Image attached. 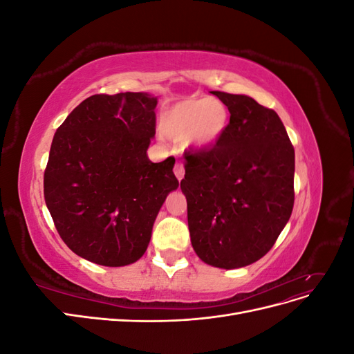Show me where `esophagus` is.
Returning <instances> with one entry per match:
<instances>
[{
    "instance_id": "obj_1",
    "label": "esophagus",
    "mask_w": 354,
    "mask_h": 354,
    "mask_svg": "<svg viewBox=\"0 0 354 354\" xmlns=\"http://www.w3.org/2000/svg\"><path fill=\"white\" fill-rule=\"evenodd\" d=\"M174 174H176V177L178 178V181H181V178L185 177V164L183 162H176V165H174Z\"/></svg>"
}]
</instances>
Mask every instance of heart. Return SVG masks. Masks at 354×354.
<instances>
[{
	"instance_id": "heart-1",
	"label": "heart",
	"mask_w": 354,
	"mask_h": 354,
	"mask_svg": "<svg viewBox=\"0 0 354 354\" xmlns=\"http://www.w3.org/2000/svg\"><path fill=\"white\" fill-rule=\"evenodd\" d=\"M224 104L208 97H194L177 103L162 120V131L173 138H185L187 146L205 147L216 143L227 127Z\"/></svg>"
}]
</instances>
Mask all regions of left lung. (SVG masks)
Here are the masks:
<instances>
[{"instance_id":"1","label":"left lung","mask_w":354,"mask_h":354,"mask_svg":"<svg viewBox=\"0 0 354 354\" xmlns=\"http://www.w3.org/2000/svg\"><path fill=\"white\" fill-rule=\"evenodd\" d=\"M212 94L227 106L230 121L216 143L185 152L180 187L199 259L238 269L269 252L291 217L295 153L273 109L248 95Z\"/></svg>"}]
</instances>
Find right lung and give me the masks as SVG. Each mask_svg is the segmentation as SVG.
I'll return each mask as SVG.
<instances>
[{"mask_svg": "<svg viewBox=\"0 0 354 354\" xmlns=\"http://www.w3.org/2000/svg\"><path fill=\"white\" fill-rule=\"evenodd\" d=\"M158 100L147 93L94 94L53 137L44 198L69 250L91 263L137 261L159 208L178 187L176 159L149 160Z\"/></svg>", "mask_w": 354, "mask_h": 354, "instance_id": "add662e5", "label": "right lung"}]
</instances>
